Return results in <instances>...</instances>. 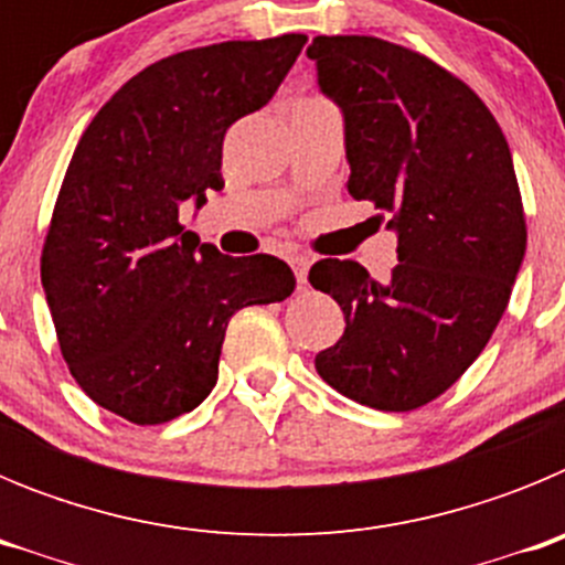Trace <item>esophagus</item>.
I'll return each instance as SVG.
<instances>
[{"instance_id":"esophagus-1","label":"esophagus","mask_w":565,"mask_h":565,"mask_svg":"<svg viewBox=\"0 0 565 565\" xmlns=\"http://www.w3.org/2000/svg\"><path fill=\"white\" fill-rule=\"evenodd\" d=\"M291 268H294V274H297L299 286H306L308 268H311V257H306V254H297V257H291Z\"/></svg>"}]
</instances>
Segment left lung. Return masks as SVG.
<instances>
[{
	"instance_id": "obj_1",
	"label": "left lung",
	"mask_w": 565,
	"mask_h": 565,
	"mask_svg": "<svg viewBox=\"0 0 565 565\" xmlns=\"http://www.w3.org/2000/svg\"><path fill=\"white\" fill-rule=\"evenodd\" d=\"M319 89L342 109L348 192L391 214L398 266L319 259L344 333L313 364L333 391L404 413L461 379L507 311L526 254L512 152L487 104L452 73L376 36H317Z\"/></svg>"
}]
</instances>
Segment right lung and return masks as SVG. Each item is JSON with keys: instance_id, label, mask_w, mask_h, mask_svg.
Here are the masks:
<instances>
[{"instance_id": "obj_1", "label": "right lung", "mask_w": 565, "mask_h": 565, "mask_svg": "<svg viewBox=\"0 0 565 565\" xmlns=\"http://www.w3.org/2000/svg\"><path fill=\"white\" fill-rule=\"evenodd\" d=\"M302 33L183 50L129 78L84 129L42 252L62 356L84 393L132 424L194 411L217 382L228 319L291 297L271 254L228 257L178 214L223 189V135L266 107Z\"/></svg>"}]
</instances>
